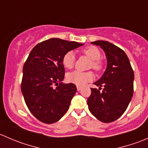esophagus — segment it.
Segmentation results:
<instances>
[{"label": "esophagus", "mask_w": 148, "mask_h": 148, "mask_svg": "<svg viewBox=\"0 0 148 148\" xmlns=\"http://www.w3.org/2000/svg\"><path fill=\"white\" fill-rule=\"evenodd\" d=\"M77 90L78 91H80L82 89V86H77Z\"/></svg>", "instance_id": "obj_1"}]
</instances>
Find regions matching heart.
I'll return each instance as SVG.
<instances>
[{
	"mask_svg": "<svg viewBox=\"0 0 148 148\" xmlns=\"http://www.w3.org/2000/svg\"><path fill=\"white\" fill-rule=\"evenodd\" d=\"M83 53L92 60L91 67L95 70L99 71L102 68V64L99 62L101 53L99 49L95 46H89L83 50ZM75 62V55L71 51L66 52L62 57V64L66 69H71ZM66 79L69 82L74 84L77 86H83L85 84L94 79V74L91 71L82 72L79 71H74L66 74Z\"/></svg>",
	"mask_w": 148,
	"mask_h": 148,
	"instance_id": "heart-1",
	"label": "heart"
}]
</instances>
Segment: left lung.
Returning <instances> with one entry per match:
<instances>
[{"mask_svg":"<svg viewBox=\"0 0 148 148\" xmlns=\"http://www.w3.org/2000/svg\"><path fill=\"white\" fill-rule=\"evenodd\" d=\"M99 46L104 51L107 64L105 71L87 99L92 114L101 122H112L120 117L127 108L133 95L134 71L126 53L113 44L105 41L91 43Z\"/></svg>","mask_w":148,"mask_h":148,"instance_id":"8db88e82","label":"left lung"}]
</instances>
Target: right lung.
I'll return each instance as SVG.
<instances>
[{
  "mask_svg": "<svg viewBox=\"0 0 148 148\" xmlns=\"http://www.w3.org/2000/svg\"><path fill=\"white\" fill-rule=\"evenodd\" d=\"M83 45L53 38L39 43L30 52L23 65L21 92L28 110L41 122H57L69 110L77 86L62 82L65 74L62 57Z\"/></svg>",
  "mask_w": 148,
  "mask_h": 148,
  "instance_id": "right-lung-1",
  "label": "right lung"
}]
</instances>
